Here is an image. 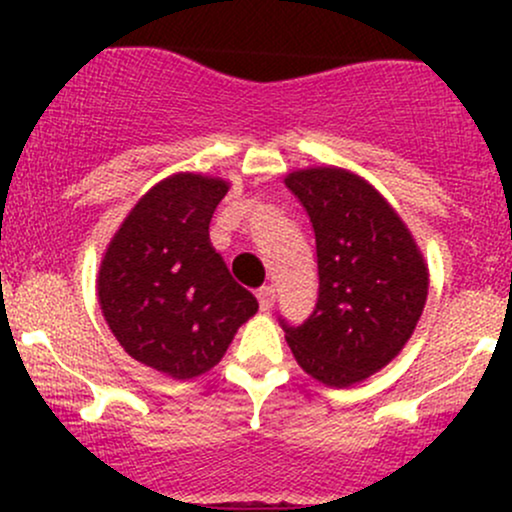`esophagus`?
<instances>
[{
	"label": "esophagus",
	"mask_w": 512,
	"mask_h": 512,
	"mask_svg": "<svg viewBox=\"0 0 512 512\" xmlns=\"http://www.w3.org/2000/svg\"><path fill=\"white\" fill-rule=\"evenodd\" d=\"M257 301H260V310L262 313H269L274 305V289L272 286H262V289H257Z\"/></svg>",
	"instance_id": "34e87169"
}]
</instances>
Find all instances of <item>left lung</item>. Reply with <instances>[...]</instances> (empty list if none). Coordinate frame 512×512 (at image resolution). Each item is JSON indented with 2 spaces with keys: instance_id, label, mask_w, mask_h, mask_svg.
Segmentation results:
<instances>
[{
  "instance_id": "8db88e82",
  "label": "left lung",
  "mask_w": 512,
  "mask_h": 512,
  "mask_svg": "<svg viewBox=\"0 0 512 512\" xmlns=\"http://www.w3.org/2000/svg\"><path fill=\"white\" fill-rule=\"evenodd\" d=\"M284 182L313 223L320 276L313 315L298 327L281 320L286 342L317 383H361L414 334L428 264L407 223L361 175L315 166L293 170Z\"/></svg>"
}]
</instances>
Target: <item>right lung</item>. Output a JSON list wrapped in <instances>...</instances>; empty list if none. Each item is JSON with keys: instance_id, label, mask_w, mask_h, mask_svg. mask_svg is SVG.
I'll list each match as a JSON object with an SVG mask.
<instances>
[{"instance_id": "obj_1", "label": "right lung", "mask_w": 512, "mask_h": 512, "mask_svg": "<svg viewBox=\"0 0 512 512\" xmlns=\"http://www.w3.org/2000/svg\"><path fill=\"white\" fill-rule=\"evenodd\" d=\"M228 187L202 173L156 182L120 223L98 269L110 332L134 361L173 380L214 368L260 308L209 240Z\"/></svg>"}]
</instances>
